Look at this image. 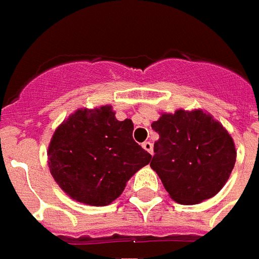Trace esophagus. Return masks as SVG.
Wrapping results in <instances>:
<instances>
[{
  "instance_id": "obj_1",
  "label": "esophagus",
  "mask_w": 259,
  "mask_h": 259,
  "mask_svg": "<svg viewBox=\"0 0 259 259\" xmlns=\"http://www.w3.org/2000/svg\"><path fill=\"white\" fill-rule=\"evenodd\" d=\"M142 148H144L145 150H148L150 155L153 153V145H152V142H149V141H145L144 144H142Z\"/></svg>"
}]
</instances>
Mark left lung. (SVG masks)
I'll return each mask as SVG.
<instances>
[{"instance_id":"obj_1","label":"left lung","mask_w":259,"mask_h":259,"mask_svg":"<svg viewBox=\"0 0 259 259\" xmlns=\"http://www.w3.org/2000/svg\"><path fill=\"white\" fill-rule=\"evenodd\" d=\"M159 134L150 167L176 202L195 205L226 184L236 163L232 137L202 110H177L152 124Z\"/></svg>"}]
</instances>
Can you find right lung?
<instances>
[{
	"label": "right lung",
	"mask_w": 259,
	"mask_h": 259,
	"mask_svg": "<svg viewBox=\"0 0 259 259\" xmlns=\"http://www.w3.org/2000/svg\"><path fill=\"white\" fill-rule=\"evenodd\" d=\"M133 131V121H118L110 106L76 110L51 138V176L76 201L93 206L109 205L152 159L134 141Z\"/></svg>",
	"instance_id": "1"
}]
</instances>
